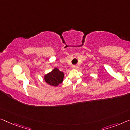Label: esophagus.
Returning <instances> with one entry per match:
<instances>
[{
    "label": "esophagus",
    "mask_w": 130,
    "mask_h": 130,
    "mask_svg": "<svg viewBox=\"0 0 130 130\" xmlns=\"http://www.w3.org/2000/svg\"><path fill=\"white\" fill-rule=\"evenodd\" d=\"M78 68H79V66L77 65H73V67H72V68H73V69H78Z\"/></svg>",
    "instance_id": "esophagus-1"
}]
</instances>
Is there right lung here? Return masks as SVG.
Segmentation results:
<instances>
[{
  "instance_id": "right-lung-1",
  "label": "right lung",
  "mask_w": 130,
  "mask_h": 130,
  "mask_svg": "<svg viewBox=\"0 0 130 130\" xmlns=\"http://www.w3.org/2000/svg\"><path fill=\"white\" fill-rule=\"evenodd\" d=\"M64 75L63 72L60 71L57 68H54L51 72L44 75V79L48 85L57 87L63 82Z\"/></svg>"
}]
</instances>
